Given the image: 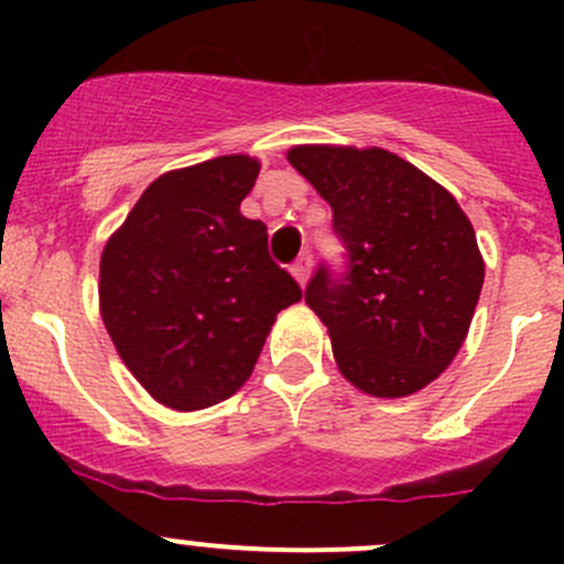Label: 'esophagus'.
<instances>
[{
    "mask_svg": "<svg viewBox=\"0 0 564 564\" xmlns=\"http://www.w3.org/2000/svg\"><path fill=\"white\" fill-rule=\"evenodd\" d=\"M311 267H314V256H311L308 250H305V253H300L297 259H294V264H292V275L297 278L300 286H305V283H308V278H311Z\"/></svg>",
    "mask_w": 564,
    "mask_h": 564,
    "instance_id": "34e87169",
    "label": "esophagus"
}]
</instances>
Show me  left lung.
<instances>
[{"instance_id": "8db88e82", "label": "left lung", "mask_w": 564, "mask_h": 564, "mask_svg": "<svg viewBox=\"0 0 564 564\" xmlns=\"http://www.w3.org/2000/svg\"><path fill=\"white\" fill-rule=\"evenodd\" d=\"M286 158L333 207L349 259L338 278L318 267L305 289L340 373L377 398L423 390L458 355L480 297L469 218L440 182L379 147L305 144Z\"/></svg>"}]
</instances>
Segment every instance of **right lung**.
<instances>
[{"mask_svg": "<svg viewBox=\"0 0 564 564\" xmlns=\"http://www.w3.org/2000/svg\"><path fill=\"white\" fill-rule=\"evenodd\" d=\"M259 161L224 155L158 176L100 256V316L141 388L180 412L248 382L272 322L303 300L240 213Z\"/></svg>", "mask_w": 564, "mask_h": 564, "instance_id": "add662e5", "label": "right lung"}]
</instances>
